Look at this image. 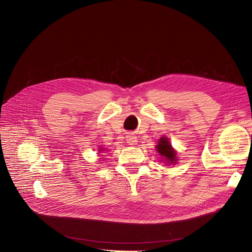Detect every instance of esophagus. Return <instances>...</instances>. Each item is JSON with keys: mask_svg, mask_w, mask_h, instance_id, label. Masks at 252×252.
Instances as JSON below:
<instances>
[{"mask_svg": "<svg viewBox=\"0 0 252 252\" xmlns=\"http://www.w3.org/2000/svg\"><path fill=\"white\" fill-rule=\"evenodd\" d=\"M126 138L127 144L130 145V146H135V145H137V143H138L137 137L134 134H127Z\"/></svg>", "mask_w": 252, "mask_h": 252, "instance_id": "1", "label": "esophagus"}]
</instances>
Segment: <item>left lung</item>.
Returning <instances> with one entry per match:
<instances>
[{
    "mask_svg": "<svg viewBox=\"0 0 252 252\" xmlns=\"http://www.w3.org/2000/svg\"><path fill=\"white\" fill-rule=\"evenodd\" d=\"M157 153L160 155L161 161H163L167 165H175L178 162V152L171 146V144L168 140V138L162 136L158 140L157 145L155 147Z\"/></svg>",
    "mask_w": 252,
    "mask_h": 252,
    "instance_id": "1",
    "label": "left lung"
}]
</instances>
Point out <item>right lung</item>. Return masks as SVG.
<instances>
[{
  "label": "right lung",
  "instance_id": "1",
  "mask_svg": "<svg viewBox=\"0 0 252 252\" xmlns=\"http://www.w3.org/2000/svg\"><path fill=\"white\" fill-rule=\"evenodd\" d=\"M104 149L105 148H103V147H99L98 148V153H102V151H104Z\"/></svg>",
  "mask_w": 252,
  "mask_h": 252
}]
</instances>
